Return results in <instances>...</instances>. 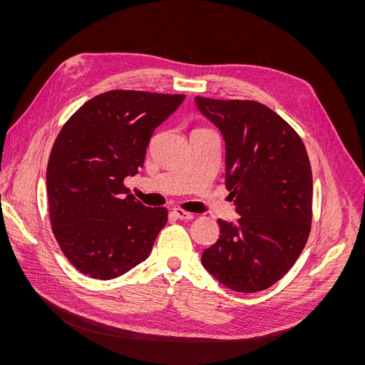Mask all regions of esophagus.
<instances>
[{
  "label": "esophagus",
  "instance_id": "esophagus-1",
  "mask_svg": "<svg viewBox=\"0 0 365 365\" xmlns=\"http://www.w3.org/2000/svg\"><path fill=\"white\" fill-rule=\"evenodd\" d=\"M173 215H175L178 219H180V220H190V219H194V213H189V212H186V210H182V208H179V207H176V208H173Z\"/></svg>",
  "mask_w": 365,
  "mask_h": 365
}]
</instances>
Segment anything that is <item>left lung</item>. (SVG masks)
I'll return each mask as SVG.
<instances>
[{
  "mask_svg": "<svg viewBox=\"0 0 365 365\" xmlns=\"http://www.w3.org/2000/svg\"><path fill=\"white\" fill-rule=\"evenodd\" d=\"M226 143V189L240 219H222L219 240L204 250L205 269L227 289L256 293L279 281L308 241L312 170L296 130L255 101L195 98Z\"/></svg>",
  "mask_w": 365,
  "mask_h": 365,
  "instance_id": "1",
  "label": "left lung"
}]
</instances>
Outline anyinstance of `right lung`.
<instances>
[{
  "mask_svg": "<svg viewBox=\"0 0 365 365\" xmlns=\"http://www.w3.org/2000/svg\"><path fill=\"white\" fill-rule=\"evenodd\" d=\"M185 94L110 90L63 124L47 164L48 216L71 264L96 279L117 278L143 262L167 223L124 185L143 165L150 136Z\"/></svg>",
  "mask_w": 365,
  "mask_h": 365,
  "instance_id": "right-lung-1",
  "label": "right lung"
}]
</instances>
